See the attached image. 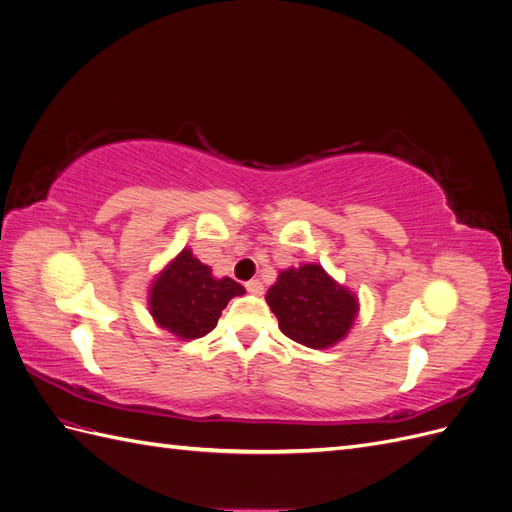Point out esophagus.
<instances>
[{
	"instance_id": "1",
	"label": "esophagus",
	"mask_w": 512,
	"mask_h": 512,
	"mask_svg": "<svg viewBox=\"0 0 512 512\" xmlns=\"http://www.w3.org/2000/svg\"><path fill=\"white\" fill-rule=\"evenodd\" d=\"M245 290L252 292V294H262V290H265V288H262L260 280H250V282L245 284Z\"/></svg>"
}]
</instances>
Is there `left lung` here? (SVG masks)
I'll return each instance as SVG.
<instances>
[{
  "label": "left lung",
  "instance_id": "obj_1",
  "mask_svg": "<svg viewBox=\"0 0 512 512\" xmlns=\"http://www.w3.org/2000/svg\"><path fill=\"white\" fill-rule=\"evenodd\" d=\"M267 303L282 333L314 350L346 337L359 312L354 294L337 286L320 265L282 271L267 292Z\"/></svg>",
  "mask_w": 512,
  "mask_h": 512
}]
</instances>
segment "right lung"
<instances>
[{
  "label": "right lung",
  "instance_id": "add662e5",
  "mask_svg": "<svg viewBox=\"0 0 512 512\" xmlns=\"http://www.w3.org/2000/svg\"><path fill=\"white\" fill-rule=\"evenodd\" d=\"M243 292L230 277L215 280L207 265L183 250L153 282L149 309L162 329L181 339H198L215 329L226 303Z\"/></svg>",
  "mask_w": 512,
  "mask_h": 512
}]
</instances>
